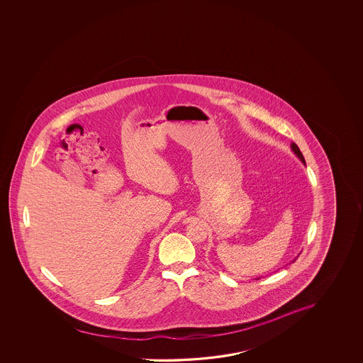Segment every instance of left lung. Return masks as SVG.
<instances>
[{"mask_svg": "<svg viewBox=\"0 0 363 363\" xmlns=\"http://www.w3.org/2000/svg\"><path fill=\"white\" fill-rule=\"evenodd\" d=\"M290 147H291V150L292 152H294V153H295V155H296L297 158H298V160H300V161L303 162V164H305V160H303V153H301V152H300V149H298V147H297L296 144L295 143H291V145H290ZM305 166H306V164H305ZM298 255H300V253H298ZM298 257V256H297ZM296 257V258H297ZM296 258H295V259H294V261H296ZM292 261V262H294ZM258 279H261V277H258Z\"/></svg>", "mask_w": 363, "mask_h": 363, "instance_id": "1", "label": "left lung"}]
</instances>
